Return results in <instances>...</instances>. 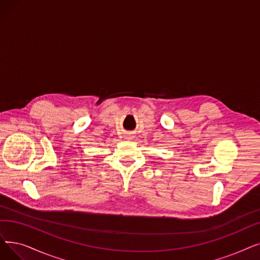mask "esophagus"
Wrapping results in <instances>:
<instances>
[{
	"instance_id": "esophagus-1",
	"label": "esophagus",
	"mask_w": 260,
	"mask_h": 260,
	"mask_svg": "<svg viewBox=\"0 0 260 260\" xmlns=\"http://www.w3.org/2000/svg\"><path fill=\"white\" fill-rule=\"evenodd\" d=\"M125 139H127V140H131V139H132V136H131V135H127V136L125 137Z\"/></svg>"
}]
</instances>
